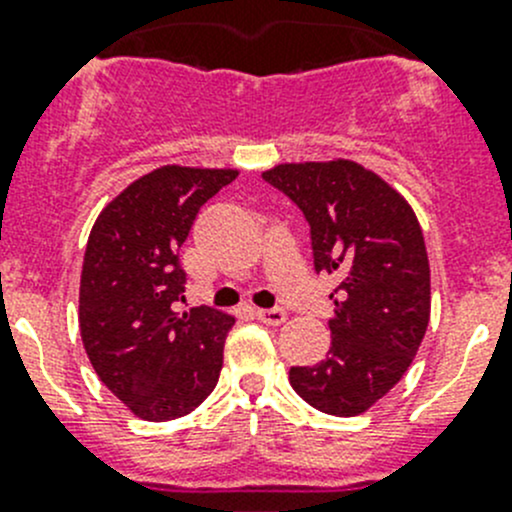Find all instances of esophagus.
Masks as SVG:
<instances>
[{
	"instance_id": "34e87169",
	"label": "esophagus",
	"mask_w": 512,
	"mask_h": 512,
	"mask_svg": "<svg viewBox=\"0 0 512 512\" xmlns=\"http://www.w3.org/2000/svg\"><path fill=\"white\" fill-rule=\"evenodd\" d=\"M255 317L260 319L262 324H270V327H280V324L287 322L285 309H257Z\"/></svg>"
}]
</instances>
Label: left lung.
Masks as SVG:
<instances>
[{
    "mask_svg": "<svg viewBox=\"0 0 512 512\" xmlns=\"http://www.w3.org/2000/svg\"><path fill=\"white\" fill-rule=\"evenodd\" d=\"M262 175L307 218L314 270L339 275L327 359L292 366L289 384L324 414H364L399 384L431 319V267L414 208L349 158L277 163Z\"/></svg>",
    "mask_w": 512,
    "mask_h": 512,
    "instance_id": "obj_1",
    "label": "left lung"
}]
</instances>
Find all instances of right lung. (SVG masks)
Segmentation results:
<instances>
[{
  "label": "right lung",
  "instance_id": "add662e5",
  "mask_svg": "<svg viewBox=\"0 0 512 512\" xmlns=\"http://www.w3.org/2000/svg\"><path fill=\"white\" fill-rule=\"evenodd\" d=\"M237 168L160 165L98 213L86 242L79 329L98 379L143 421L198 409L218 384L235 317L210 307L175 312L178 262L198 210Z\"/></svg>",
  "mask_w": 512,
  "mask_h": 512
}]
</instances>
